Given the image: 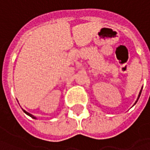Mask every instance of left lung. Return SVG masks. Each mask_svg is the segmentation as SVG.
Wrapping results in <instances>:
<instances>
[{
    "mask_svg": "<svg viewBox=\"0 0 150 150\" xmlns=\"http://www.w3.org/2000/svg\"><path fill=\"white\" fill-rule=\"evenodd\" d=\"M142 88H143V87H142ZM141 92H142V89H141V90H140V91H139V96H138V98H137V100H136V101H135V103L134 104V105H135V104L137 103V101H138V100H139V96H140V95H141Z\"/></svg>",
    "mask_w": 150,
    "mask_h": 150,
    "instance_id": "1",
    "label": "left lung"
}]
</instances>
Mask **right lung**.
<instances>
[{
  "instance_id": "obj_1",
  "label": "right lung",
  "mask_w": 150,
  "mask_h": 150,
  "mask_svg": "<svg viewBox=\"0 0 150 150\" xmlns=\"http://www.w3.org/2000/svg\"><path fill=\"white\" fill-rule=\"evenodd\" d=\"M22 110L24 111V113H25V114H26L27 115H29V116H30V117H31L32 119H35V120H36V117L34 116L33 115H31V114H30V113H28L27 111H25V110H23V109H22Z\"/></svg>"
}]
</instances>
